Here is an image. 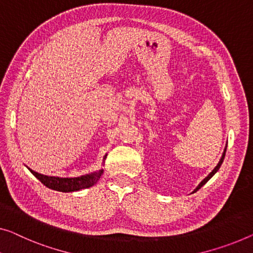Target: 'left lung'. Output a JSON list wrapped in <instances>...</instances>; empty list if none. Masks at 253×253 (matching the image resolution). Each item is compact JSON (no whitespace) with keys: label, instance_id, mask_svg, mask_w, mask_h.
I'll return each mask as SVG.
<instances>
[{"label":"left lung","instance_id":"1","mask_svg":"<svg viewBox=\"0 0 253 253\" xmlns=\"http://www.w3.org/2000/svg\"><path fill=\"white\" fill-rule=\"evenodd\" d=\"M226 148H227V145H226ZM226 148H225V150H224V152H223V156H221V158H220V160H219V163H218V165L216 166V167H214L213 168V170L212 171H211L210 172V174L208 175V176H207L206 177V178L205 179H203L202 180V182L201 183H200L199 184V185L197 186V188H195V190L193 191V193H194V192H197L198 190H199V188H201L203 185H205V184L207 183V182H208V180L211 178V177H212L214 174H216V172L218 171V170H219V168H220V166H221V164H223V161H224V158H225V153H226Z\"/></svg>","mask_w":253,"mask_h":253}]
</instances>
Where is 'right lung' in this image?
Wrapping results in <instances>:
<instances>
[{
	"mask_svg": "<svg viewBox=\"0 0 253 253\" xmlns=\"http://www.w3.org/2000/svg\"><path fill=\"white\" fill-rule=\"evenodd\" d=\"M105 158H107V154L104 156L103 161L105 160ZM29 170L45 186L59 192H75L81 191L83 188L90 187L94 184H96L101 175L103 174V169H100L97 171H93L90 174H86L79 177H55L39 174V172L34 171L32 169H29Z\"/></svg>",
	"mask_w": 253,
	"mask_h": 253,
	"instance_id": "right-lung-1",
	"label": "right lung"
}]
</instances>
